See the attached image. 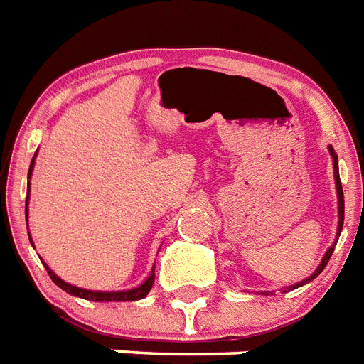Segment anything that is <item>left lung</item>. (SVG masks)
Listing matches in <instances>:
<instances>
[{
	"mask_svg": "<svg viewBox=\"0 0 364 364\" xmlns=\"http://www.w3.org/2000/svg\"><path fill=\"white\" fill-rule=\"evenodd\" d=\"M329 152L331 156H333V167H334V182H336V193H338V229H336V237H340V231H342V225H344V191H342V182H340V174H338V156H336V152L333 150V146H329ZM334 246H336V242L331 246L327 252H325L323 259H321V263H319V267L316 270H314V274H310L306 278V280L299 282V284H295V286H289L287 289L291 291V289H295V287H301L304 286V284H308V282H312L314 278H318L319 274H321V270L327 267V263H329L331 255H333L334 252ZM263 295H269V293H263Z\"/></svg>",
	"mask_w": 364,
	"mask_h": 364,
	"instance_id": "8db88e82",
	"label": "left lung"
}]
</instances>
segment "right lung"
Returning a JSON list of instances; mask_svg holds the SVG:
<instances>
[{
	"label": "right lung",
	"instance_id": "right-lung-1",
	"mask_svg": "<svg viewBox=\"0 0 364 364\" xmlns=\"http://www.w3.org/2000/svg\"><path fill=\"white\" fill-rule=\"evenodd\" d=\"M33 164H35V156L31 159V165H30V173H28V178H31V171H33ZM28 199H30V188H28V196H26V225H28ZM30 235V232H28ZM30 242L33 244L30 237ZM46 272L48 276L52 278V282L56 284L58 287H62L63 291L69 293V295H75V297H80V299H86V301H95V302H112V301H139V299H144L148 295V291L152 289L154 286V269L150 272L146 280L142 282L139 287H133V289H127V291H90V289H82V287H77V286H71V284H67L63 282L60 276H56L52 272V269H48L45 264Z\"/></svg>",
	"mask_w": 364,
	"mask_h": 364
}]
</instances>
